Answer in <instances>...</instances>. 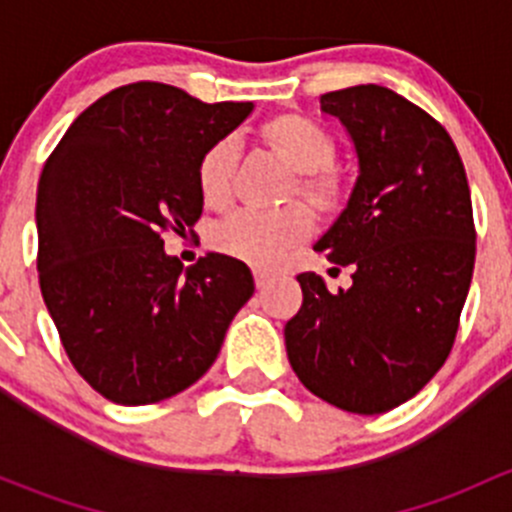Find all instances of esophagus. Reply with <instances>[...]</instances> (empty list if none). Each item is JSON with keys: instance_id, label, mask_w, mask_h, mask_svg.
Wrapping results in <instances>:
<instances>
[{"instance_id": "1", "label": "esophagus", "mask_w": 512, "mask_h": 512, "mask_svg": "<svg viewBox=\"0 0 512 512\" xmlns=\"http://www.w3.org/2000/svg\"><path fill=\"white\" fill-rule=\"evenodd\" d=\"M252 275H255V285H257V289H265L267 287V282L272 280V275L267 270H260V267H257L255 272H252Z\"/></svg>"}]
</instances>
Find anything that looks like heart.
Here are the masks:
<instances>
[{
  "label": "heart",
  "mask_w": 512,
  "mask_h": 512,
  "mask_svg": "<svg viewBox=\"0 0 512 512\" xmlns=\"http://www.w3.org/2000/svg\"><path fill=\"white\" fill-rule=\"evenodd\" d=\"M260 136L270 151L297 173L289 193L302 195L319 213H334L342 208L347 198V178L334 165L337 138L327 128L299 113H282L260 128ZM237 168L240 141L235 136H223L205 148L198 160V190L205 205H227L235 188ZM312 227V213L299 203L270 213L237 210L215 225L213 247L250 265L270 267L289 247L307 240Z\"/></svg>",
  "instance_id": "b5f03b06"
}]
</instances>
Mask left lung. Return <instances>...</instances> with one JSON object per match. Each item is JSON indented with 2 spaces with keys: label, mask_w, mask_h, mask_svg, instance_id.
Masks as SVG:
<instances>
[{
  "label": "left lung",
  "mask_w": 512,
  "mask_h": 512,
  "mask_svg": "<svg viewBox=\"0 0 512 512\" xmlns=\"http://www.w3.org/2000/svg\"><path fill=\"white\" fill-rule=\"evenodd\" d=\"M319 103L347 126L359 178L314 250L354 272L339 292L297 275L287 356L314 396L374 416L416 396L451 354L476 265L471 190L446 128L404 96L366 84Z\"/></svg>",
  "instance_id": "1"
}]
</instances>
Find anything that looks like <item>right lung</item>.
Returning a JSON list of instances; mask_svg holds the SVG:
<instances>
[{"label":"right lung","instance_id":"right-lung-1","mask_svg":"<svg viewBox=\"0 0 512 512\" xmlns=\"http://www.w3.org/2000/svg\"><path fill=\"white\" fill-rule=\"evenodd\" d=\"M250 111L136 81L91 103L46 158L41 297L74 369L113 404H156L193 386L255 292L235 257L210 252L183 272L163 250V232H193L203 215L205 148Z\"/></svg>","mask_w":512,"mask_h":512}]
</instances>
